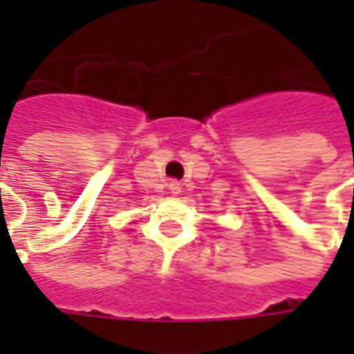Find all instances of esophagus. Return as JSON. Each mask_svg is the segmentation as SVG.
<instances>
[{
  "label": "esophagus",
  "instance_id": "1",
  "mask_svg": "<svg viewBox=\"0 0 354 354\" xmlns=\"http://www.w3.org/2000/svg\"><path fill=\"white\" fill-rule=\"evenodd\" d=\"M180 189H182V187H180V182H170V192L180 193Z\"/></svg>",
  "mask_w": 354,
  "mask_h": 354
}]
</instances>
